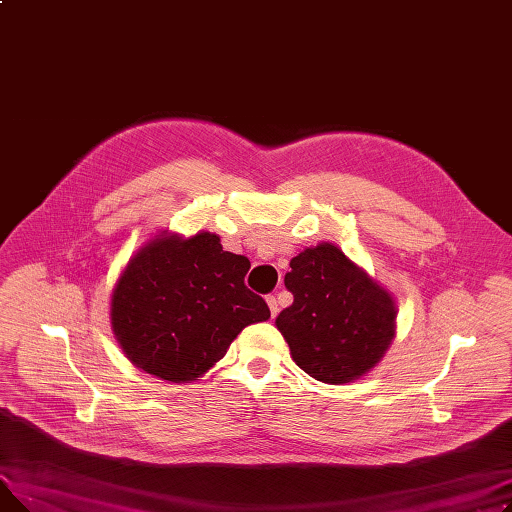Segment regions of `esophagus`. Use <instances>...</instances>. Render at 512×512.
<instances>
[{
  "instance_id": "esophagus-1",
  "label": "esophagus",
  "mask_w": 512,
  "mask_h": 512,
  "mask_svg": "<svg viewBox=\"0 0 512 512\" xmlns=\"http://www.w3.org/2000/svg\"><path fill=\"white\" fill-rule=\"evenodd\" d=\"M265 301H267V307H270V311H272V317H276V315H278V311H280L278 299L274 297V294H270V297H267Z\"/></svg>"
}]
</instances>
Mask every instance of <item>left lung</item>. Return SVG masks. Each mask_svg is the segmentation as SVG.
<instances>
[{
	"mask_svg": "<svg viewBox=\"0 0 512 512\" xmlns=\"http://www.w3.org/2000/svg\"><path fill=\"white\" fill-rule=\"evenodd\" d=\"M284 284L294 301L276 326L311 378L346 384L382 361L396 332L394 301L332 242L292 257Z\"/></svg>",
	"mask_w": 512,
	"mask_h": 512,
	"instance_id": "1",
	"label": "left lung"
}]
</instances>
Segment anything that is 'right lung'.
I'll return each instance as SVG.
<instances>
[{"label":"right lung","instance_id":"obj_1","mask_svg":"<svg viewBox=\"0 0 512 512\" xmlns=\"http://www.w3.org/2000/svg\"><path fill=\"white\" fill-rule=\"evenodd\" d=\"M251 261L220 236L161 232L134 255L112 292V328L124 355L155 378L188 384L270 307L245 286Z\"/></svg>","mask_w":512,"mask_h":512}]
</instances>
